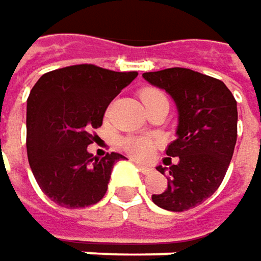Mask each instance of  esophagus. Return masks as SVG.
<instances>
[{
  "label": "esophagus",
  "instance_id": "34e87169",
  "mask_svg": "<svg viewBox=\"0 0 261 261\" xmlns=\"http://www.w3.org/2000/svg\"><path fill=\"white\" fill-rule=\"evenodd\" d=\"M138 169H139V172H142L144 175H150V173H152V167H150V166H142V164H138Z\"/></svg>",
  "mask_w": 261,
  "mask_h": 261
}]
</instances>
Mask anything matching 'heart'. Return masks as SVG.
Here are the masks:
<instances>
[{
	"label": "heart",
	"mask_w": 261,
	"mask_h": 261,
	"mask_svg": "<svg viewBox=\"0 0 261 261\" xmlns=\"http://www.w3.org/2000/svg\"><path fill=\"white\" fill-rule=\"evenodd\" d=\"M162 98H166V95L163 91L157 88H145L141 91V99L144 101V104ZM122 145L124 150L138 160H150L155 150L157 141L148 137H127L123 139Z\"/></svg>",
	"instance_id": "1"
}]
</instances>
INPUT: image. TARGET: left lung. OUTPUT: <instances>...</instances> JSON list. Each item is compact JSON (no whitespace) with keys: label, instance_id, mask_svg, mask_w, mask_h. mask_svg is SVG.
<instances>
[{"label":"left lung","instance_id":"left-lung-1","mask_svg":"<svg viewBox=\"0 0 261 261\" xmlns=\"http://www.w3.org/2000/svg\"><path fill=\"white\" fill-rule=\"evenodd\" d=\"M175 99L179 113L176 138L164 159L167 188L154 194V204L170 212H185L212 197L220 187L237 144V101L222 81L184 67L142 74ZM170 156H177L171 164ZM157 170L166 173V167Z\"/></svg>","mask_w":261,"mask_h":261}]
</instances>
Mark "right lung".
Returning a JSON list of instances; mask_svg holds the SVG:
<instances>
[{
    "instance_id": "right-lung-1",
    "label": "right lung",
    "mask_w": 261,
    "mask_h": 261,
    "mask_svg": "<svg viewBox=\"0 0 261 261\" xmlns=\"http://www.w3.org/2000/svg\"><path fill=\"white\" fill-rule=\"evenodd\" d=\"M138 72H113L76 64L39 77L28 98V160L46 197L66 208L97 204L107 192L111 170L124 159L88 152L94 129L102 124L109 104Z\"/></svg>"
}]
</instances>
